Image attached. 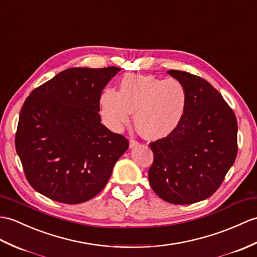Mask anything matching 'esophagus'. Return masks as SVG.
I'll return each instance as SVG.
<instances>
[{
	"instance_id": "esophagus-1",
	"label": "esophagus",
	"mask_w": 257,
	"mask_h": 257,
	"mask_svg": "<svg viewBox=\"0 0 257 257\" xmlns=\"http://www.w3.org/2000/svg\"><path fill=\"white\" fill-rule=\"evenodd\" d=\"M138 145H139V141L138 140L130 139V141H129V147L130 148H135V147H137Z\"/></svg>"
}]
</instances>
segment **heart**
<instances>
[{"label": "heart", "mask_w": 257, "mask_h": 257, "mask_svg": "<svg viewBox=\"0 0 257 257\" xmlns=\"http://www.w3.org/2000/svg\"><path fill=\"white\" fill-rule=\"evenodd\" d=\"M101 115L112 129H120L135 112V124L147 139H161L181 123L187 106V91L175 79L128 75L118 91L105 89L99 99Z\"/></svg>", "instance_id": "1"}]
</instances>
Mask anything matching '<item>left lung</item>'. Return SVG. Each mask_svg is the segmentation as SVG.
Wrapping results in <instances>:
<instances>
[{"label": "left lung", "mask_w": 257, "mask_h": 257, "mask_svg": "<svg viewBox=\"0 0 257 257\" xmlns=\"http://www.w3.org/2000/svg\"><path fill=\"white\" fill-rule=\"evenodd\" d=\"M169 74L187 91V106L178 127L150 142L153 163L149 182L160 198L174 205L204 200L222 184L237 154V121L210 83L178 70Z\"/></svg>", "instance_id": "8db88e82"}]
</instances>
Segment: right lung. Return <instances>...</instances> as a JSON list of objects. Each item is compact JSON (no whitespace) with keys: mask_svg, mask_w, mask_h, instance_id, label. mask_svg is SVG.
Returning <instances> with one entry per match:
<instances>
[{"mask_svg":"<svg viewBox=\"0 0 257 257\" xmlns=\"http://www.w3.org/2000/svg\"><path fill=\"white\" fill-rule=\"evenodd\" d=\"M72 68L24 101L15 148L31 186L63 204L92 199L106 186L129 141L100 122L101 91L119 71Z\"/></svg>","mask_w":257,"mask_h":257,"instance_id":"add662e5","label":"right lung"}]
</instances>
